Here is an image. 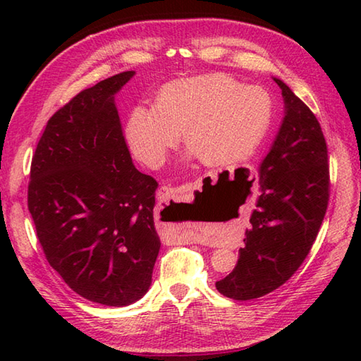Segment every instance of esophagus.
Returning <instances> with one entry per match:
<instances>
[{
    "label": "esophagus",
    "instance_id": "obj_1",
    "mask_svg": "<svg viewBox=\"0 0 361 361\" xmlns=\"http://www.w3.org/2000/svg\"><path fill=\"white\" fill-rule=\"evenodd\" d=\"M185 194H188L186 186H180V188L163 186L158 190V198H159V202L167 203L169 200H178V198H181ZM178 239L183 243H198V242H202V237L198 235L194 231V229H186V231H183Z\"/></svg>",
    "mask_w": 361,
    "mask_h": 361
}]
</instances>
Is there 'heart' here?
I'll use <instances>...</instances> for the list:
<instances>
[{"mask_svg": "<svg viewBox=\"0 0 361 361\" xmlns=\"http://www.w3.org/2000/svg\"><path fill=\"white\" fill-rule=\"evenodd\" d=\"M271 97L264 88L240 85L221 74L167 83L153 109L130 113L126 137L137 159L159 167L183 132L190 155L206 166L247 158L262 142L271 122Z\"/></svg>", "mask_w": 361, "mask_h": 361, "instance_id": "1", "label": "heart"}]
</instances>
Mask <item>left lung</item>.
<instances>
[{
	"mask_svg": "<svg viewBox=\"0 0 361 361\" xmlns=\"http://www.w3.org/2000/svg\"><path fill=\"white\" fill-rule=\"evenodd\" d=\"M286 116L259 167L260 195L239 260L216 287L237 301L260 298L295 274L315 242L329 203L327 145L315 114L286 83Z\"/></svg>",
	"mask_w": 361,
	"mask_h": 361,
	"instance_id": "obj_1",
	"label": "left lung"
}]
</instances>
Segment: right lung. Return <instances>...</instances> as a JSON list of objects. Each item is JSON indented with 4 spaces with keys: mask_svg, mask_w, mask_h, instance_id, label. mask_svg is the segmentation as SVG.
<instances>
[{
    "mask_svg": "<svg viewBox=\"0 0 361 361\" xmlns=\"http://www.w3.org/2000/svg\"><path fill=\"white\" fill-rule=\"evenodd\" d=\"M119 73L52 114L30 164L27 208L46 259L75 293L124 307L152 283L158 183L133 166L114 94Z\"/></svg>",
    "mask_w": 361,
    "mask_h": 361,
    "instance_id": "obj_1",
    "label": "right lung"
}]
</instances>
